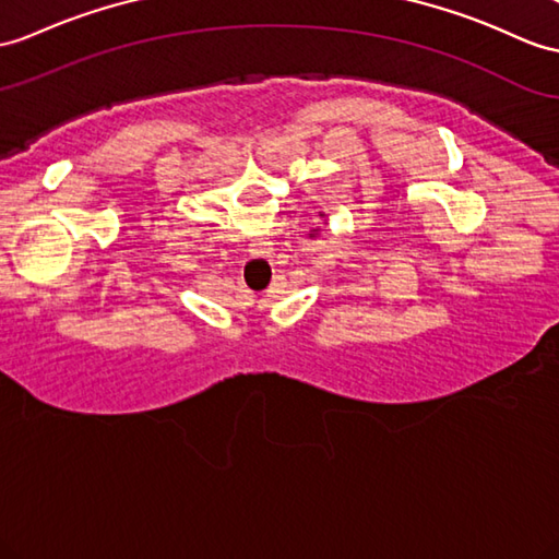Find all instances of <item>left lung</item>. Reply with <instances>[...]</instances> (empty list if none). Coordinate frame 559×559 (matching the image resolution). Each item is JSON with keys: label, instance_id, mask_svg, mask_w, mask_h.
Returning a JSON list of instances; mask_svg holds the SVG:
<instances>
[{"label": "left lung", "instance_id": "1", "mask_svg": "<svg viewBox=\"0 0 559 559\" xmlns=\"http://www.w3.org/2000/svg\"><path fill=\"white\" fill-rule=\"evenodd\" d=\"M320 215H322V213H320ZM322 217H324V215H322ZM318 235H320V227H316V229H310V239H312V237H318Z\"/></svg>", "mask_w": 559, "mask_h": 559}]
</instances>
